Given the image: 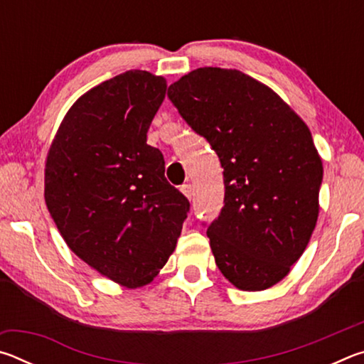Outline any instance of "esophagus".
<instances>
[{"label": "esophagus", "instance_id": "esophagus-1", "mask_svg": "<svg viewBox=\"0 0 364 364\" xmlns=\"http://www.w3.org/2000/svg\"><path fill=\"white\" fill-rule=\"evenodd\" d=\"M180 191L181 193L188 197V199H191V197H193V186H191V184H183V186L180 188Z\"/></svg>", "mask_w": 364, "mask_h": 364}]
</instances>
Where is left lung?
<instances>
[{
	"mask_svg": "<svg viewBox=\"0 0 364 364\" xmlns=\"http://www.w3.org/2000/svg\"><path fill=\"white\" fill-rule=\"evenodd\" d=\"M168 97L223 167L225 205L207 228L218 269L241 291L274 286L316 226L323 162L310 130L273 90L236 69L189 72Z\"/></svg>",
	"mask_w": 364,
	"mask_h": 364,
	"instance_id": "1",
	"label": "left lung"
}]
</instances>
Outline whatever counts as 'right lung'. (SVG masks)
Wrapping results in <instances>:
<instances>
[{
  "instance_id": "right-lung-1",
  "label": "right lung",
  "mask_w": 364,
  "mask_h": 364,
  "mask_svg": "<svg viewBox=\"0 0 364 364\" xmlns=\"http://www.w3.org/2000/svg\"><path fill=\"white\" fill-rule=\"evenodd\" d=\"M167 82L128 70L78 97L49 147L45 200L77 257L128 289L149 284L167 263L189 200L165 178L147 144Z\"/></svg>"
}]
</instances>
